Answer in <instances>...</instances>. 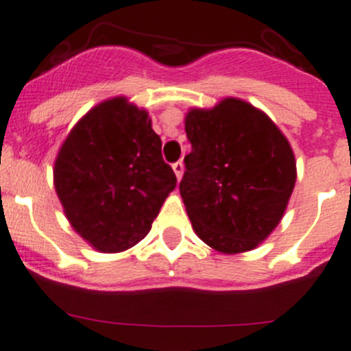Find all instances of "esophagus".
Returning <instances> with one entry per match:
<instances>
[{
    "instance_id": "34e87169",
    "label": "esophagus",
    "mask_w": 351,
    "mask_h": 351,
    "mask_svg": "<svg viewBox=\"0 0 351 351\" xmlns=\"http://www.w3.org/2000/svg\"><path fill=\"white\" fill-rule=\"evenodd\" d=\"M172 169H174L177 179H180V177H182V174H184V164H182V162L179 160V162H176V164H172Z\"/></svg>"
}]
</instances>
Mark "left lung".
<instances>
[{"label":"left lung","instance_id":"1","mask_svg":"<svg viewBox=\"0 0 351 351\" xmlns=\"http://www.w3.org/2000/svg\"><path fill=\"white\" fill-rule=\"evenodd\" d=\"M191 154L179 184L196 234L227 254L245 252L280 223L295 186L289 141L265 112L239 99L186 117Z\"/></svg>","mask_w":351,"mask_h":351}]
</instances>
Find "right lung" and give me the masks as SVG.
Listing matches in <instances>:
<instances>
[{
	"label": "right lung",
	"mask_w": 351,
	"mask_h": 351,
	"mask_svg": "<svg viewBox=\"0 0 351 351\" xmlns=\"http://www.w3.org/2000/svg\"><path fill=\"white\" fill-rule=\"evenodd\" d=\"M176 182L148 114L123 97L90 110L54 165L69 223L102 252L126 251L145 239Z\"/></svg>",
	"instance_id": "1"
}]
</instances>
